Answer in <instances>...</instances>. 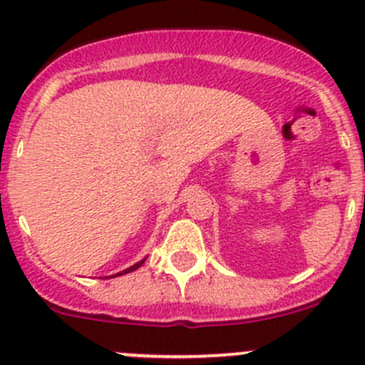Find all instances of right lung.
Segmentation results:
<instances>
[{
  "instance_id": "obj_1",
  "label": "right lung",
  "mask_w": 365,
  "mask_h": 365,
  "mask_svg": "<svg viewBox=\"0 0 365 365\" xmlns=\"http://www.w3.org/2000/svg\"><path fill=\"white\" fill-rule=\"evenodd\" d=\"M145 259H146V257H145ZM145 259H141V261H139V263H135V264H132V267H130V268H127V270H123V272H120V274H114V277H118V275H123V274H130V272H134V270H138V268H139V267H141V264H143V263H145ZM111 277H113V275H111Z\"/></svg>"
}]
</instances>
